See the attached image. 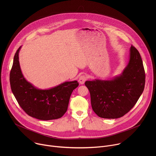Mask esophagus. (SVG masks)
I'll return each instance as SVG.
<instances>
[{
	"label": "esophagus",
	"mask_w": 156,
	"mask_h": 156,
	"mask_svg": "<svg viewBox=\"0 0 156 156\" xmlns=\"http://www.w3.org/2000/svg\"><path fill=\"white\" fill-rule=\"evenodd\" d=\"M86 76L85 75H81L80 77H79V80H78V81L80 83V84H83L84 83V82L86 81Z\"/></svg>",
	"instance_id": "obj_1"
}]
</instances>
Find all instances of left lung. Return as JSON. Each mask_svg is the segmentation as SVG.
I'll use <instances>...</instances> for the list:
<instances>
[{
    "mask_svg": "<svg viewBox=\"0 0 156 156\" xmlns=\"http://www.w3.org/2000/svg\"><path fill=\"white\" fill-rule=\"evenodd\" d=\"M94 112L104 119L123 117L134 107L145 85V72L138 51L131 46L128 65L122 73L109 80L86 81Z\"/></svg>",
    "mask_w": 156,
    "mask_h": 156,
    "instance_id": "1",
    "label": "left lung"
}]
</instances>
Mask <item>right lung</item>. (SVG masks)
Returning <instances> with one entry per match:
<instances>
[{
	"instance_id": "obj_1",
	"label": "right lung",
	"mask_w": 156,
	"mask_h": 156,
	"mask_svg": "<svg viewBox=\"0 0 156 156\" xmlns=\"http://www.w3.org/2000/svg\"><path fill=\"white\" fill-rule=\"evenodd\" d=\"M16 51L10 74L12 91L18 104L30 116L41 120L62 117L68 108L73 91L79 83L77 81H65L48 90H40L27 81L21 71L19 52Z\"/></svg>"
}]
</instances>
